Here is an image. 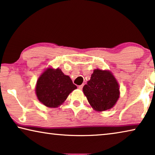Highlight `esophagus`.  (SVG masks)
Instances as JSON below:
<instances>
[{
    "mask_svg": "<svg viewBox=\"0 0 155 155\" xmlns=\"http://www.w3.org/2000/svg\"><path fill=\"white\" fill-rule=\"evenodd\" d=\"M83 84H82V85H79V86H78V88H79L80 90H82L83 89Z\"/></svg>",
    "mask_w": 155,
    "mask_h": 155,
    "instance_id": "1",
    "label": "esophagus"
}]
</instances>
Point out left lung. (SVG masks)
Here are the masks:
<instances>
[{
	"label": "left lung",
	"instance_id": "obj_1",
	"mask_svg": "<svg viewBox=\"0 0 155 155\" xmlns=\"http://www.w3.org/2000/svg\"><path fill=\"white\" fill-rule=\"evenodd\" d=\"M92 108L102 112L114 107L119 99V85L110 71L96 69L83 88Z\"/></svg>",
	"mask_w": 155,
	"mask_h": 155
}]
</instances>
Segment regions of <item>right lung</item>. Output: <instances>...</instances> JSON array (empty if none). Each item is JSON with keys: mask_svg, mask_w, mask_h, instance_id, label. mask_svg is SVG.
I'll list each match as a JSON object with an SVG mask.
<instances>
[{"mask_svg": "<svg viewBox=\"0 0 155 155\" xmlns=\"http://www.w3.org/2000/svg\"><path fill=\"white\" fill-rule=\"evenodd\" d=\"M77 87L61 69L48 68L38 77L36 94L40 102L48 107H57Z\"/></svg>", "mask_w": 155, "mask_h": 155, "instance_id": "obj_1", "label": "right lung"}]
</instances>
